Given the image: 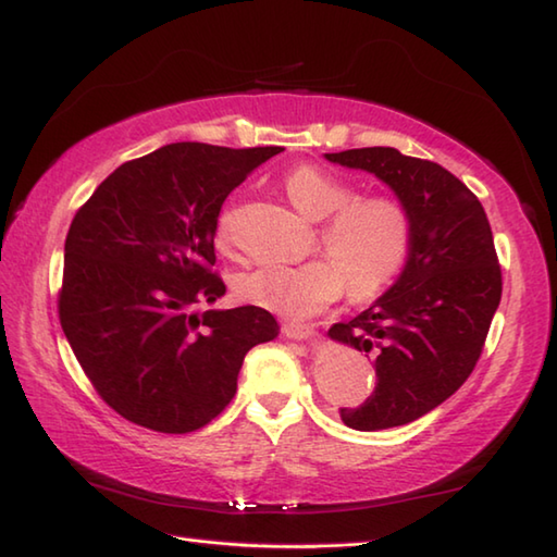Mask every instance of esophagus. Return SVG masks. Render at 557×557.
Here are the masks:
<instances>
[{"instance_id": "34e87169", "label": "esophagus", "mask_w": 557, "mask_h": 557, "mask_svg": "<svg viewBox=\"0 0 557 557\" xmlns=\"http://www.w3.org/2000/svg\"><path fill=\"white\" fill-rule=\"evenodd\" d=\"M282 333H285V336H287V338H292V341H307V338H311L313 329H311V326H307V323L285 321V323H282Z\"/></svg>"}]
</instances>
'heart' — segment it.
<instances>
[{
	"instance_id": "b5f03b06",
	"label": "heart",
	"mask_w": 557,
	"mask_h": 557,
	"mask_svg": "<svg viewBox=\"0 0 557 557\" xmlns=\"http://www.w3.org/2000/svg\"><path fill=\"white\" fill-rule=\"evenodd\" d=\"M292 205L311 221H321L319 238L329 258L305 265H260L236 277V295L248 305L280 317L305 319L350 292L375 297L399 275L407 260L411 224L394 197H358L346 180L313 165L287 173ZM234 214L224 211L216 224L219 248L231 244Z\"/></svg>"
}]
</instances>
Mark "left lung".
<instances>
[{"instance_id":"left-lung-1","label":"left lung","mask_w":557,"mask_h":557,"mask_svg":"<svg viewBox=\"0 0 557 557\" xmlns=\"http://www.w3.org/2000/svg\"><path fill=\"white\" fill-rule=\"evenodd\" d=\"M329 163L366 170L387 185L409 214L407 262L380 299L331 341L375 356L377 384L358 409H341L356 431L404 426L462 387L480 360L502 299V270L480 199L431 160L397 148L326 153Z\"/></svg>"}]
</instances>
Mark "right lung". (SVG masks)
Here are the masks:
<instances>
[{
    "mask_svg": "<svg viewBox=\"0 0 557 557\" xmlns=\"http://www.w3.org/2000/svg\"><path fill=\"white\" fill-rule=\"evenodd\" d=\"M170 144L119 165L65 238L60 326L111 409L160 433H189L234 399L246 352L277 338L258 307L209 309L226 295L214 236L224 199L280 153Z\"/></svg>",
    "mask_w": 557,
    "mask_h": 557,
    "instance_id": "1",
    "label": "right lung"
}]
</instances>
